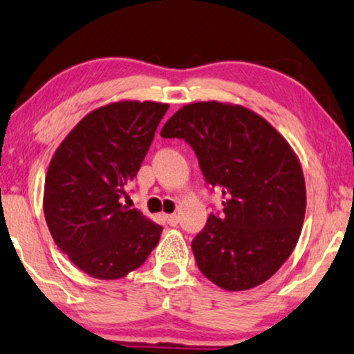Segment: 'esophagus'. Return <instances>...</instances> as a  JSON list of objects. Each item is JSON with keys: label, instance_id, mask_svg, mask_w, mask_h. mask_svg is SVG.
I'll list each match as a JSON object with an SVG mask.
<instances>
[{"label": "esophagus", "instance_id": "esophagus-1", "mask_svg": "<svg viewBox=\"0 0 354 354\" xmlns=\"http://www.w3.org/2000/svg\"><path fill=\"white\" fill-rule=\"evenodd\" d=\"M165 221L170 225H178V223H179V216L178 214H167L165 216Z\"/></svg>", "mask_w": 354, "mask_h": 354}]
</instances>
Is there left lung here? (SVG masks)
I'll return each instance as SVG.
<instances>
[{
  "instance_id": "obj_1",
  "label": "left lung",
  "mask_w": 354,
  "mask_h": 354,
  "mask_svg": "<svg viewBox=\"0 0 354 354\" xmlns=\"http://www.w3.org/2000/svg\"><path fill=\"white\" fill-rule=\"evenodd\" d=\"M163 138L184 140L205 181L224 195L192 240L200 272L225 291L267 281L297 245L307 195L300 163L273 127L239 104L198 102L171 115Z\"/></svg>"
}]
</instances>
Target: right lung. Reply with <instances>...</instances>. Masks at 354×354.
<instances>
[{
    "label": "right lung",
    "mask_w": 354,
    "mask_h": 354,
    "mask_svg": "<svg viewBox=\"0 0 354 354\" xmlns=\"http://www.w3.org/2000/svg\"><path fill=\"white\" fill-rule=\"evenodd\" d=\"M168 104L119 102L87 114L52 157L44 216L55 245L88 275L118 279L159 243L162 225L122 205Z\"/></svg>",
    "instance_id": "right-lung-1"
}]
</instances>
